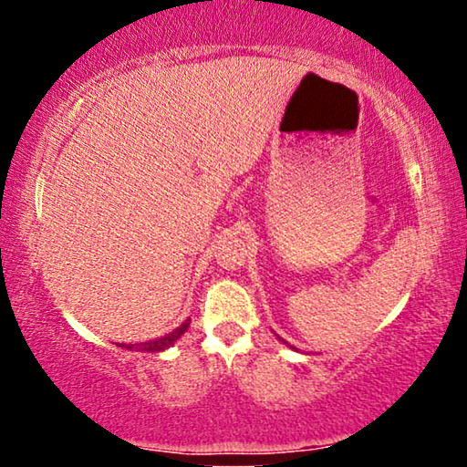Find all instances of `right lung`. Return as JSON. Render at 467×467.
<instances>
[{
	"label": "right lung",
	"instance_id": "add662e5",
	"mask_svg": "<svg viewBox=\"0 0 467 467\" xmlns=\"http://www.w3.org/2000/svg\"><path fill=\"white\" fill-rule=\"evenodd\" d=\"M189 323H192V319H185L183 323H181V326H179L177 329H172L171 334L162 336V337H156V339H150V342H140V344H119V346L128 348V350H133V348H136V350H141V352H162V350H167L169 346H172V342H175V339H177L179 336H183V331H187Z\"/></svg>",
	"mask_w": 467,
	"mask_h": 467
}]
</instances>
